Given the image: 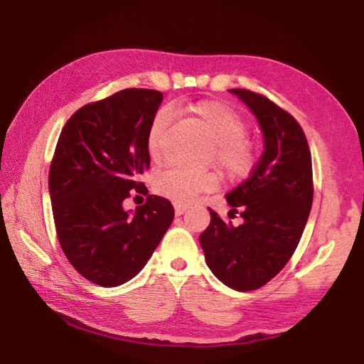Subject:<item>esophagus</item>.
<instances>
[{
	"label": "esophagus",
	"instance_id": "34e87169",
	"mask_svg": "<svg viewBox=\"0 0 364 364\" xmlns=\"http://www.w3.org/2000/svg\"><path fill=\"white\" fill-rule=\"evenodd\" d=\"M173 206H175V215H176V216H181L183 213L188 210V206H186V205L178 203V202H176V203H173Z\"/></svg>",
	"mask_w": 364,
	"mask_h": 364
}]
</instances>
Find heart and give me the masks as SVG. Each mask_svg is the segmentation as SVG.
I'll use <instances>...</instances> for the list:
<instances>
[{"mask_svg":"<svg viewBox=\"0 0 364 364\" xmlns=\"http://www.w3.org/2000/svg\"><path fill=\"white\" fill-rule=\"evenodd\" d=\"M191 115L206 139L213 144L216 166L229 176L245 175L252 164V148L246 140L247 124L230 107L216 101H202L192 105ZM168 126L166 113H159L149 127L146 148L153 161L162 159V137ZM215 173H191L181 168H170L156 178L154 188L178 203H191L202 194L216 189Z\"/></svg>","mask_w":364,"mask_h":364,"instance_id":"heart-1","label":"heart"}]
</instances>
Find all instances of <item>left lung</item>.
<instances>
[{
	"label": "left lung",
	"mask_w": 364,
	"mask_h": 364,
	"mask_svg": "<svg viewBox=\"0 0 364 364\" xmlns=\"http://www.w3.org/2000/svg\"><path fill=\"white\" fill-rule=\"evenodd\" d=\"M229 91L257 118L263 153L247 180L225 196L229 215L240 213L243 223L225 224L210 208L200 246L220 282L247 291L272 281L300 243L314 196L312 164L306 135L290 113L257 92Z\"/></svg>",
	"instance_id": "1"
}]
</instances>
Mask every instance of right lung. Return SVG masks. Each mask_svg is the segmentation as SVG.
Here are the masks:
<instances>
[{"label":"right lung","mask_w":364,"mask_h":364,"mask_svg":"<svg viewBox=\"0 0 364 364\" xmlns=\"http://www.w3.org/2000/svg\"><path fill=\"white\" fill-rule=\"evenodd\" d=\"M156 90L129 88L87 104L68 119L48 172L56 235L68 260L88 281L117 287L137 276L172 224L167 198L124 210L149 168L146 139L162 102Z\"/></svg>","instance_id":"right-lung-1"}]
</instances>
